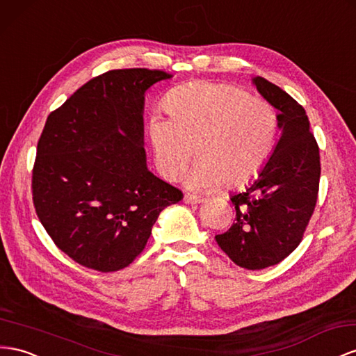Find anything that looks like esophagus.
<instances>
[{"mask_svg":"<svg viewBox=\"0 0 356 356\" xmlns=\"http://www.w3.org/2000/svg\"><path fill=\"white\" fill-rule=\"evenodd\" d=\"M184 202L186 204H200V202H204V197L202 196H196V195H191V193H187L184 196Z\"/></svg>","mask_w":356,"mask_h":356,"instance_id":"esophagus-1","label":"esophagus"}]
</instances>
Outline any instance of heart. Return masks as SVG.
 <instances>
[{
    "instance_id": "heart-1",
    "label": "heart",
    "mask_w": 356,
    "mask_h": 356,
    "mask_svg": "<svg viewBox=\"0 0 356 356\" xmlns=\"http://www.w3.org/2000/svg\"><path fill=\"white\" fill-rule=\"evenodd\" d=\"M168 115L151 113L147 138L156 168L177 179L190 159L199 156L188 175L195 187L243 186L256 178L273 157L280 138V117L265 99L229 83L188 82L165 97Z\"/></svg>"
}]
</instances>
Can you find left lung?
<instances>
[{
    "instance_id": "1",
    "label": "left lung",
    "mask_w": 356,
    "mask_h": 356,
    "mask_svg": "<svg viewBox=\"0 0 356 356\" xmlns=\"http://www.w3.org/2000/svg\"><path fill=\"white\" fill-rule=\"evenodd\" d=\"M253 83L280 111L282 136L259 177L230 196L235 223L216 241L234 264L254 271L282 262L300 245L318 200L321 157L301 104L261 76Z\"/></svg>"
}]
</instances>
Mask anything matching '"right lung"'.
<instances>
[{"instance_id": "right-lung-1", "label": "right lung", "mask_w": 356, "mask_h": 356, "mask_svg": "<svg viewBox=\"0 0 356 356\" xmlns=\"http://www.w3.org/2000/svg\"><path fill=\"white\" fill-rule=\"evenodd\" d=\"M163 70H109L49 113L37 143L33 202L55 245L100 273L129 266L181 190L151 174L143 103Z\"/></svg>"}]
</instances>
